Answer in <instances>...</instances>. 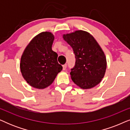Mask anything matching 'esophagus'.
Here are the masks:
<instances>
[{"label":"esophagus","mask_w":130,"mask_h":130,"mask_svg":"<svg viewBox=\"0 0 130 130\" xmlns=\"http://www.w3.org/2000/svg\"><path fill=\"white\" fill-rule=\"evenodd\" d=\"M66 68H67V64H64L63 66V70H65L66 69Z\"/></svg>","instance_id":"1"}]
</instances>
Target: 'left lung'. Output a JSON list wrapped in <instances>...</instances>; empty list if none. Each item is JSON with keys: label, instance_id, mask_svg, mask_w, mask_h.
<instances>
[{"label": "left lung", "instance_id": "8db88e82", "mask_svg": "<svg viewBox=\"0 0 130 130\" xmlns=\"http://www.w3.org/2000/svg\"><path fill=\"white\" fill-rule=\"evenodd\" d=\"M75 54L76 63L71 69L72 80L83 89L93 88L104 78L106 59L94 37L88 32L78 30L63 35Z\"/></svg>", "mask_w": 130, "mask_h": 130}]
</instances>
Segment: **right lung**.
Here are the masks:
<instances>
[{
	"instance_id": "add662e5",
	"label": "right lung",
	"mask_w": 130,
	"mask_h": 130,
	"mask_svg": "<svg viewBox=\"0 0 130 130\" xmlns=\"http://www.w3.org/2000/svg\"><path fill=\"white\" fill-rule=\"evenodd\" d=\"M54 40L50 32H41L30 41L21 56V73L33 88L42 89L49 86L62 70L58 55L52 50Z\"/></svg>"
}]
</instances>
